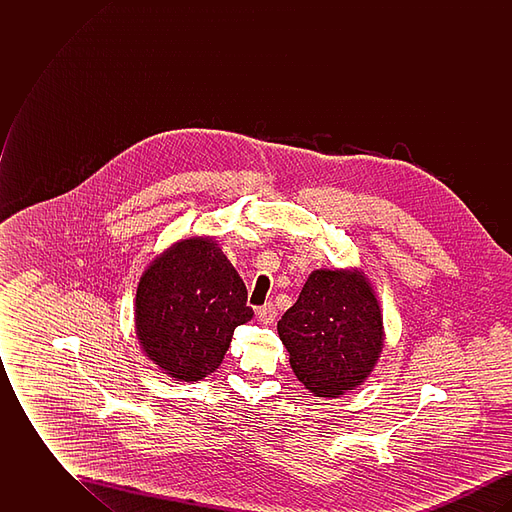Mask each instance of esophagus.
I'll return each instance as SVG.
<instances>
[{"instance_id":"obj_1","label":"esophagus","mask_w":512,"mask_h":512,"mask_svg":"<svg viewBox=\"0 0 512 512\" xmlns=\"http://www.w3.org/2000/svg\"><path fill=\"white\" fill-rule=\"evenodd\" d=\"M257 315H259V320L261 322H265V324H270L274 317H276V309H274V305L272 303H267V305H263L259 311H257Z\"/></svg>"}]
</instances>
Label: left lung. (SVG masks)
Returning a JSON list of instances; mask_svg holds the SVG:
<instances>
[{
  "label": "left lung",
  "instance_id": "1",
  "mask_svg": "<svg viewBox=\"0 0 512 512\" xmlns=\"http://www.w3.org/2000/svg\"><path fill=\"white\" fill-rule=\"evenodd\" d=\"M278 334L299 382L317 397L361 386L384 347L380 303L365 272L313 270Z\"/></svg>",
  "mask_w": 512,
  "mask_h": 512
}]
</instances>
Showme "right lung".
I'll return each instance as SVG.
<instances>
[{
    "label": "right lung",
    "instance_id": "obj_1",
    "mask_svg": "<svg viewBox=\"0 0 512 512\" xmlns=\"http://www.w3.org/2000/svg\"><path fill=\"white\" fill-rule=\"evenodd\" d=\"M251 318L244 280L213 238L171 245L138 284L136 336L147 359L178 382L215 372L234 330Z\"/></svg>",
    "mask_w": 512,
    "mask_h": 512
}]
</instances>
